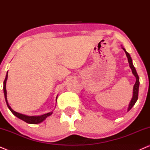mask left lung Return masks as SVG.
Instances as JSON below:
<instances>
[{"label":"left lung","mask_w":150,"mask_h":150,"mask_svg":"<svg viewBox=\"0 0 150 150\" xmlns=\"http://www.w3.org/2000/svg\"><path fill=\"white\" fill-rule=\"evenodd\" d=\"M122 48H123V50H124L125 53H126L127 58H128L129 65H130V67L131 70H132L133 75H134L135 78H136V83H135L134 87H133V96H132V99H131L130 103H129V105H128V112L129 110H130L131 108H132V106L134 105L135 103H136V102L137 101V100H138L139 87V77L138 74H137L136 69H135L134 65H133L132 58H131L130 54L127 52V51L126 50V49H125L124 48H123L122 47Z\"/></svg>","instance_id":"obj_1"}]
</instances>
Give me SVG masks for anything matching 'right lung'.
<instances>
[{
  "instance_id": "add662e5",
  "label": "right lung",
  "mask_w": 150,
  "mask_h": 150,
  "mask_svg": "<svg viewBox=\"0 0 150 150\" xmlns=\"http://www.w3.org/2000/svg\"><path fill=\"white\" fill-rule=\"evenodd\" d=\"M7 77H8V71L7 72V74H6V77L5 81L3 82V91H4V96H5V101L6 103H7V105L9 108V109L11 110V112L13 113L14 115L16 117H17L18 118L20 119V120H23L24 122H25L28 124H40V123L42 122L43 121H44L46 120V117H48L51 115L52 114V111L49 112L48 113L44 114L42 115H37V116H28L26 115H24L22 113H20V112H18L13 110L12 108H11V106H9V103H8L7 101V90H6V83H7ZM57 96L56 98V101L57 100Z\"/></svg>"
}]
</instances>
